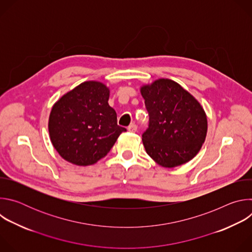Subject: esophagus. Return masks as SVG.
Instances as JSON below:
<instances>
[{"instance_id": "1", "label": "esophagus", "mask_w": 252, "mask_h": 252, "mask_svg": "<svg viewBox=\"0 0 252 252\" xmlns=\"http://www.w3.org/2000/svg\"><path fill=\"white\" fill-rule=\"evenodd\" d=\"M127 130H128V131H130V132H135V131L137 130V126H136V125L132 124V125L128 126H127Z\"/></svg>"}]
</instances>
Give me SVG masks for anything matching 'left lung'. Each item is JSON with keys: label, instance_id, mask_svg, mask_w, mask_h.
I'll return each instance as SVG.
<instances>
[{"label": "left lung", "instance_id": "left-lung-1", "mask_svg": "<svg viewBox=\"0 0 252 252\" xmlns=\"http://www.w3.org/2000/svg\"><path fill=\"white\" fill-rule=\"evenodd\" d=\"M150 117L142 133L147 154L163 167L192 159L207 132V119L200 103L181 85L159 79L140 88Z\"/></svg>", "mask_w": 252, "mask_h": 252}]
</instances>
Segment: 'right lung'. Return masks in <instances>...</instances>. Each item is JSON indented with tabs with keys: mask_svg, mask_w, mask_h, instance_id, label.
Segmentation results:
<instances>
[{
	"mask_svg": "<svg viewBox=\"0 0 252 252\" xmlns=\"http://www.w3.org/2000/svg\"><path fill=\"white\" fill-rule=\"evenodd\" d=\"M110 90L99 82H85L63 94L49 119L51 141L66 161L81 166L104 158L125 127L118 126L110 106Z\"/></svg>",
	"mask_w": 252,
	"mask_h": 252,
	"instance_id": "right-lung-1",
	"label": "right lung"
}]
</instances>
